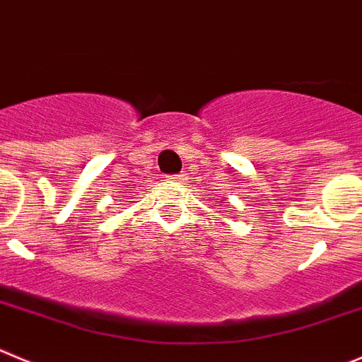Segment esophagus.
I'll return each instance as SVG.
<instances>
[{"label": "esophagus", "instance_id": "esophagus-1", "mask_svg": "<svg viewBox=\"0 0 362 362\" xmlns=\"http://www.w3.org/2000/svg\"><path fill=\"white\" fill-rule=\"evenodd\" d=\"M169 180H173V182H185V180H187V175H185V173L171 175V177H169Z\"/></svg>", "mask_w": 362, "mask_h": 362}]
</instances>
